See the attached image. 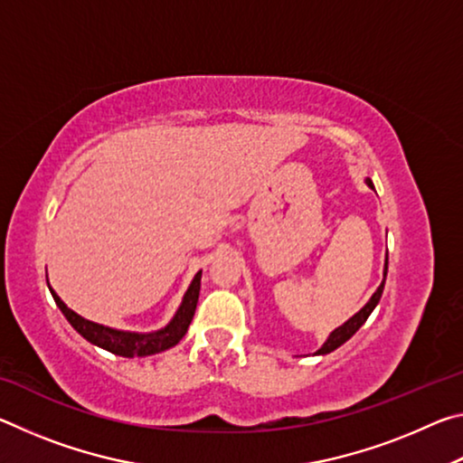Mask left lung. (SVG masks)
<instances>
[{"label":"left lung","mask_w":463,"mask_h":463,"mask_svg":"<svg viewBox=\"0 0 463 463\" xmlns=\"http://www.w3.org/2000/svg\"><path fill=\"white\" fill-rule=\"evenodd\" d=\"M365 184H367V187H372V190H373V184H372L370 177H365ZM386 273H388V255H386V261H383V279H382V284L378 286V289H375V292L372 294V298L365 302V307L362 310L355 312L354 317H351L349 320H345L341 326H336L335 331L326 336V341L323 343V347H320L315 355L331 354V351H335L336 347H341L343 343H347L351 336H354L359 331V328H362V325L365 323L367 317H370L372 312H373V308L378 307L382 292H383V284H386Z\"/></svg>","instance_id":"1"}]
</instances>
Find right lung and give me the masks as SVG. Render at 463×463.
I'll list each match as a JSON object with an SVG mask.
<instances>
[{
	"mask_svg": "<svg viewBox=\"0 0 463 463\" xmlns=\"http://www.w3.org/2000/svg\"><path fill=\"white\" fill-rule=\"evenodd\" d=\"M200 279H202V271L195 273L190 288L185 289L184 300L179 304L174 318H171L165 326L159 328V331H153V333L122 331V328L104 326V325L93 323V320L83 318L61 300L59 294L51 288L49 281H46V284H49L54 302H57V307L69 320V325H71L85 341H90L91 345H96V347L106 349L109 354L120 355V357H146V355H155V354H161V351L175 347V345L184 339V335L187 333V326H190L194 318L195 304H198Z\"/></svg>",
	"mask_w": 463,
	"mask_h": 463,
	"instance_id": "1",
	"label": "right lung"
}]
</instances>
